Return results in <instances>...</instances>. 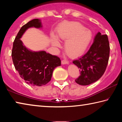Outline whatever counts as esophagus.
<instances>
[{"label":"esophagus","mask_w":122,"mask_h":122,"mask_svg":"<svg viewBox=\"0 0 122 122\" xmlns=\"http://www.w3.org/2000/svg\"><path fill=\"white\" fill-rule=\"evenodd\" d=\"M61 63L62 64V65H66V64H68L69 62H68V61L64 60H63L61 61Z\"/></svg>","instance_id":"34e87169"}]
</instances>
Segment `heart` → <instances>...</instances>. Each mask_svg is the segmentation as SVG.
<instances>
[{
  "instance_id": "b5f03b06",
  "label": "heart",
  "mask_w": 122,
  "mask_h": 122,
  "mask_svg": "<svg viewBox=\"0 0 122 122\" xmlns=\"http://www.w3.org/2000/svg\"><path fill=\"white\" fill-rule=\"evenodd\" d=\"M92 36L91 30L75 21L63 22L59 26L56 34L58 38L66 41L65 51L72 57L80 56L85 52L92 41ZM57 38L53 35L51 42L54 46L59 47L60 45Z\"/></svg>"
}]
</instances>
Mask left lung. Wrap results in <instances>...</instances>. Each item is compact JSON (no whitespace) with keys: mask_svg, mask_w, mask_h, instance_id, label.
Segmentation results:
<instances>
[{"mask_svg":"<svg viewBox=\"0 0 122 122\" xmlns=\"http://www.w3.org/2000/svg\"><path fill=\"white\" fill-rule=\"evenodd\" d=\"M110 45L107 35L98 32L88 52L73 63L80 69V75L75 80L77 84L87 86L102 77L108 65Z\"/></svg>","mask_w":122,"mask_h":122,"instance_id":"1","label":"left lung"}]
</instances>
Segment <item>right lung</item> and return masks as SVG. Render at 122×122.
Here are the masks:
<instances>
[{
	"instance_id": "1",
	"label": "right lung",
	"mask_w": 122,
	"mask_h": 122,
	"mask_svg": "<svg viewBox=\"0 0 122 122\" xmlns=\"http://www.w3.org/2000/svg\"><path fill=\"white\" fill-rule=\"evenodd\" d=\"M41 20L34 19L24 25L16 36L13 45L12 57L16 71L27 83L42 86L51 81L53 71L61 66L59 57L44 51H32L24 46L20 40L26 30L30 27L42 28Z\"/></svg>"
}]
</instances>
